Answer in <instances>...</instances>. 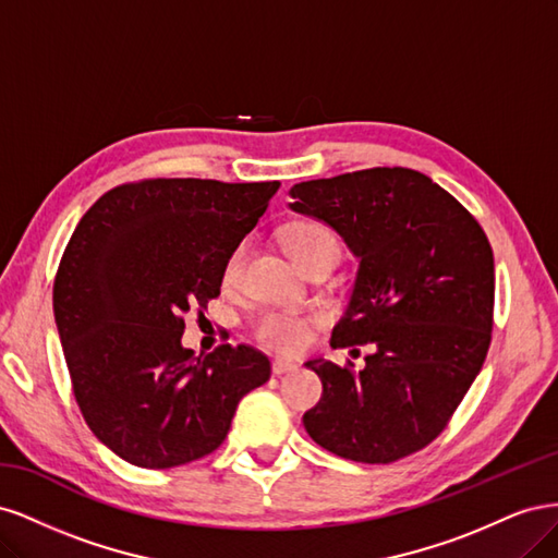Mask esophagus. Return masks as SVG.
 Returning <instances> with one entry per match:
<instances>
[{"label":"esophagus","mask_w":558,"mask_h":558,"mask_svg":"<svg viewBox=\"0 0 558 558\" xmlns=\"http://www.w3.org/2000/svg\"><path fill=\"white\" fill-rule=\"evenodd\" d=\"M295 369V363H291V361H275L272 363V373L279 377V375H286V373H293Z\"/></svg>","instance_id":"1"}]
</instances>
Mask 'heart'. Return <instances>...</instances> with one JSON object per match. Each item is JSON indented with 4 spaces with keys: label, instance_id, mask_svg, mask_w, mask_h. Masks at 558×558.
<instances>
[{
    "label": "heart",
    "instance_id": "heart-1",
    "mask_svg": "<svg viewBox=\"0 0 558 558\" xmlns=\"http://www.w3.org/2000/svg\"><path fill=\"white\" fill-rule=\"evenodd\" d=\"M283 244L300 267H305L312 260L324 258V256H332L335 260L340 256V240H337L332 228H328L320 221H312V218H307V221H295L291 228H286ZM244 258H246L244 244H238L228 253V258L223 263V272H221L226 286L238 283L244 267ZM253 335H256V340L267 349L281 351V353H295L307 347L310 326L305 318L293 316V314L265 312L263 316H258L256 324H253Z\"/></svg>",
    "mask_w": 558,
    "mask_h": 558
}]
</instances>
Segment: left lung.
<instances>
[{
  "instance_id": "1",
  "label": "left lung",
  "mask_w": 558,
  "mask_h": 558,
  "mask_svg": "<svg viewBox=\"0 0 558 558\" xmlns=\"http://www.w3.org/2000/svg\"><path fill=\"white\" fill-rule=\"evenodd\" d=\"M291 209L326 221L361 258L330 347L373 344L365 367L310 361L324 396L312 440L356 463L428 447L484 365L494 328V251L459 199L408 167L295 183Z\"/></svg>"
}]
</instances>
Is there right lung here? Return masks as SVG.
Listing matches in <instances>:
<instances>
[{"label":"right lung","mask_w":558,"mask_h":558,"mask_svg":"<svg viewBox=\"0 0 558 558\" xmlns=\"http://www.w3.org/2000/svg\"><path fill=\"white\" fill-rule=\"evenodd\" d=\"M279 181L142 179L83 214L53 281L78 410L123 461L165 470L221 447L240 400L269 379L265 353L221 344L195 361L183 314L221 295L228 253Z\"/></svg>","instance_id":"add662e5"}]
</instances>
